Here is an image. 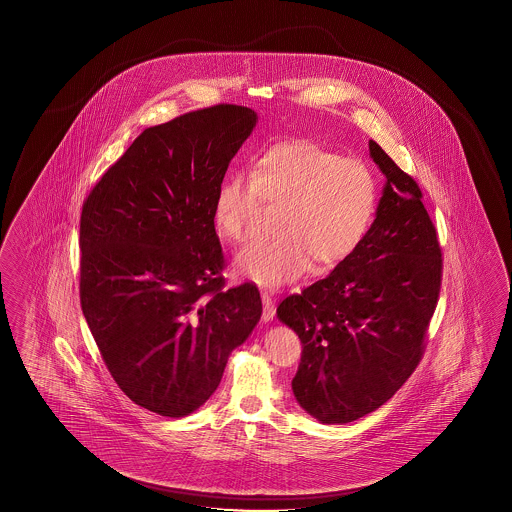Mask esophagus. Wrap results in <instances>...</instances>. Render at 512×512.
<instances>
[{
  "label": "esophagus",
  "instance_id": "obj_1",
  "mask_svg": "<svg viewBox=\"0 0 512 512\" xmlns=\"http://www.w3.org/2000/svg\"><path fill=\"white\" fill-rule=\"evenodd\" d=\"M261 298H263V321L264 323H268V321H272L274 315H276V304H274V298L268 295V293H263Z\"/></svg>",
  "mask_w": 512,
  "mask_h": 512
}]
</instances>
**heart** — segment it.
Returning <instances> with one entry per match:
<instances>
[{"label": "heart", "mask_w": 512, "mask_h": 512, "mask_svg": "<svg viewBox=\"0 0 512 512\" xmlns=\"http://www.w3.org/2000/svg\"><path fill=\"white\" fill-rule=\"evenodd\" d=\"M261 199L281 206L278 238L238 255L244 278L276 289L302 278L315 261L332 270L357 251L372 229L379 208V184L360 159L313 140H289L264 152L253 169L233 171L217 189L214 223L233 246H246L255 234Z\"/></svg>", "instance_id": "obj_1"}]
</instances>
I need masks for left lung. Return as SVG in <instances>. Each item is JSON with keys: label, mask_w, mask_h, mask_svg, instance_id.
I'll list each match as a JSON object with an SVG mask.
<instances>
[{"label": "left lung", "mask_w": 512, "mask_h": 512, "mask_svg": "<svg viewBox=\"0 0 512 512\" xmlns=\"http://www.w3.org/2000/svg\"><path fill=\"white\" fill-rule=\"evenodd\" d=\"M387 182L362 246L325 279L278 306L302 341L296 402L323 424L360 419L419 366L443 259L419 184L370 140Z\"/></svg>", "instance_id": "1"}]
</instances>
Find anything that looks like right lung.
I'll return each mask as SVG.
<instances>
[{
    "label": "right lung",
    "mask_w": 512,
    "mask_h": 512,
    "mask_svg": "<svg viewBox=\"0 0 512 512\" xmlns=\"http://www.w3.org/2000/svg\"><path fill=\"white\" fill-rule=\"evenodd\" d=\"M257 112L216 105L148 127L82 204L80 306L125 396L197 411L259 323L253 283L225 289L214 202Z\"/></svg>",
    "instance_id": "obj_1"
}]
</instances>
